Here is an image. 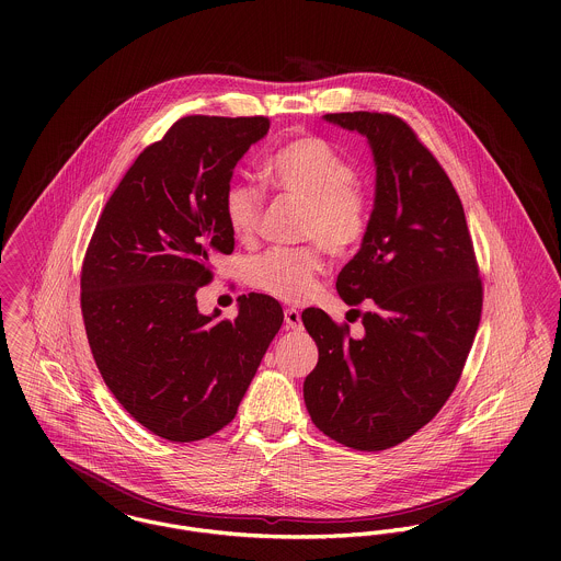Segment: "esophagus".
<instances>
[{
	"label": "esophagus",
	"mask_w": 561,
	"mask_h": 561,
	"mask_svg": "<svg viewBox=\"0 0 561 561\" xmlns=\"http://www.w3.org/2000/svg\"><path fill=\"white\" fill-rule=\"evenodd\" d=\"M285 323L291 330H298L302 325V316L298 309H285Z\"/></svg>",
	"instance_id": "34e87169"
}]
</instances>
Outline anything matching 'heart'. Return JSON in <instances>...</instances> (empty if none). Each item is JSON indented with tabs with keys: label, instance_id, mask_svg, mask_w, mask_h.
<instances>
[{
	"label": "heart",
	"instance_id": "b5f03b06",
	"mask_svg": "<svg viewBox=\"0 0 561 561\" xmlns=\"http://www.w3.org/2000/svg\"><path fill=\"white\" fill-rule=\"evenodd\" d=\"M274 190L305 205L300 238L320 241L334 254L352 252L369 231L371 209L367 194L356 185V170L328 140L307 136L283 145L265 163ZM263 211L261 190L236 179L222 194V214L233 238L248 241L259 229ZM321 270L320 245L267 250L245 265L250 287L285 300L302 302L316 289Z\"/></svg>",
	"mask_w": 561,
	"mask_h": 561
}]
</instances>
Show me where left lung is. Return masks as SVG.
<instances>
[{
	"label": "left lung",
	"mask_w": 561,
	"mask_h": 561,
	"mask_svg": "<svg viewBox=\"0 0 561 561\" xmlns=\"http://www.w3.org/2000/svg\"><path fill=\"white\" fill-rule=\"evenodd\" d=\"M367 138L376 198L360 250L336 276L363 300V336L321 309L302 313L320 350L305 403L325 436L358 449L396 447L454 393L481 318V280L465 209L447 172L393 114H325Z\"/></svg>",
	"instance_id": "obj_1"
}]
</instances>
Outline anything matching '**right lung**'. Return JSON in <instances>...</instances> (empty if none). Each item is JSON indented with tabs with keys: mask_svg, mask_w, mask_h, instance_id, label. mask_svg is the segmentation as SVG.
<instances>
[{
	"mask_svg": "<svg viewBox=\"0 0 561 561\" xmlns=\"http://www.w3.org/2000/svg\"><path fill=\"white\" fill-rule=\"evenodd\" d=\"M267 129L263 116L176 121L127 170L85 250L81 316L94 363L118 403L172 443L233 421L283 325L263 294L241 296L236 320L196 305L214 259L236 245L222 194Z\"/></svg>",
	"mask_w": 561,
	"mask_h": 561,
	"instance_id": "1",
	"label": "right lung"
}]
</instances>
